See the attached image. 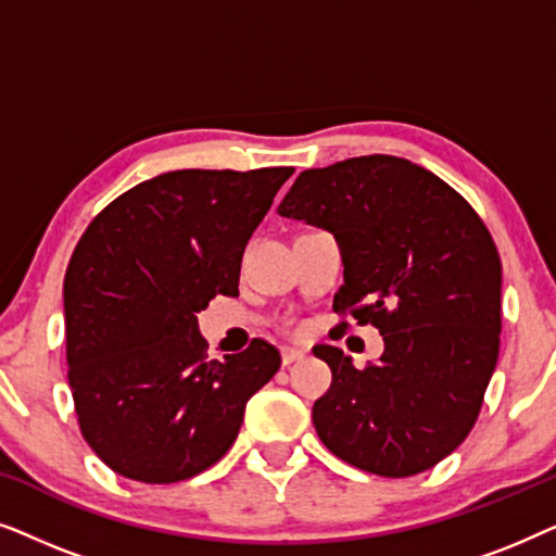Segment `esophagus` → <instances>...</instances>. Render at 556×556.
I'll return each mask as SVG.
<instances>
[{
	"instance_id": "esophagus-1",
	"label": "esophagus",
	"mask_w": 556,
	"mask_h": 556,
	"mask_svg": "<svg viewBox=\"0 0 556 556\" xmlns=\"http://www.w3.org/2000/svg\"><path fill=\"white\" fill-rule=\"evenodd\" d=\"M299 359H303L301 349H293V346L280 349V362H283V367H291V364L299 362Z\"/></svg>"
}]
</instances>
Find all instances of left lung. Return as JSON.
Here are the masks:
<instances>
[{
    "label": "left lung",
    "instance_id": "left-lung-1",
    "mask_svg": "<svg viewBox=\"0 0 556 556\" xmlns=\"http://www.w3.org/2000/svg\"><path fill=\"white\" fill-rule=\"evenodd\" d=\"M278 215L339 240L333 311L384 339L364 369L314 346L333 377L314 405L321 443L384 478L438 466L473 430L498 359L501 257L489 227L435 174L384 154L301 172Z\"/></svg>",
    "mask_w": 556,
    "mask_h": 556
}]
</instances>
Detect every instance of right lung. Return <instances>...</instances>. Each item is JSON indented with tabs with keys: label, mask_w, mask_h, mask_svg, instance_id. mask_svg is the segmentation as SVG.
Listing matches in <instances>:
<instances>
[{
	"label": "right lung",
	"mask_w": 556,
	"mask_h": 556,
	"mask_svg": "<svg viewBox=\"0 0 556 556\" xmlns=\"http://www.w3.org/2000/svg\"><path fill=\"white\" fill-rule=\"evenodd\" d=\"M293 166L159 174L98 212L65 270V354L86 443L118 476L187 481L223 458L278 349L207 359L197 314L238 295L250 235Z\"/></svg>",
	"instance_id": "obj_1"
}]
</instances>
